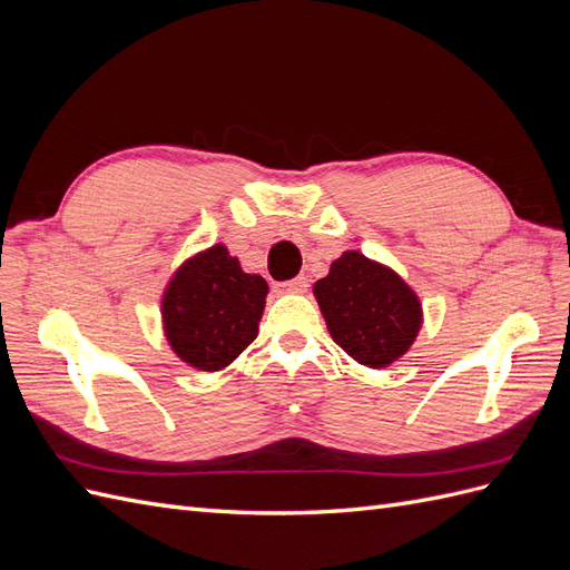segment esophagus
<instances>
[{
  "label": "esophagus",
  "instance_id": "34e87169",
  "mask_svg": "<svg viewBox=\"0 0 570 570\" xmlns=\"http://www.w3.org/2000/svg\"><path fill=\"white\" fill-rule=\"evenodd\" d=\"M306 287H308V281L304 278V275H297V278H292L287 283H281L283 292H306Z\"/></svg>",
  "mask_w": 570,
  "mask_h": 570
}]
</instances>
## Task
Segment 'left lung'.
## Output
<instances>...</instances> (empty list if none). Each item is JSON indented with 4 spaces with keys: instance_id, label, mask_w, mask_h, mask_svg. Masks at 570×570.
<instances>
[{
    "instance_id": "8db88e82",
    "label": "left lung",
    "mask_w": 570,
    "mask_h": 570,
    "mask_svg": "<svg viewBox=\"0 0 570 570\" xmlns=\"http://www.w3.org/2000/svg\"><path fill=\"white\" fill-rule=\"evenodd\" d=\"M327 333L358 364L385 368L416 340L421 302L392 268L361 252H344L314 285Z\"/></svg>"
}]
</instances>
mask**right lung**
Returning a JSON list of instances; mask_svg holds the SVG:
<instances>
[{"label": "right lung", "mask_w": 570, "mask_h": 570, "mask_svg": "<svg viewBox=\"0 0 570 570\" xmlns=\"http://www.w3.org/2000/svg\"><path fill=\"white\" fill-rule=\"evenodd\" d=\"M268 285L245 273L228 247L214 245L174 273L161 299L166 340L187 366L226 368L256 340Z\"/></svg>", "instance_id": "add662e5"}]
</instances>
